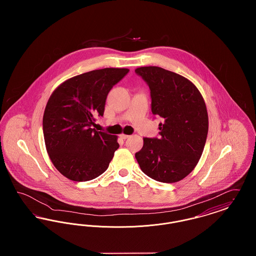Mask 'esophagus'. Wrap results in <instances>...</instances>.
Returning <instances> with one entry per match:
<instances>
[{"label": "esophagus", "mask_w": 256, "mask_h": 256, "mask_svg": "<svg viewBox=\"0 0 256 256\" xmlns=\"http://www.w3.org/2000/svg\"><path fill=\"white\" fill-rule=\"evenodd\" d=\"M120 137L122 138V140H126V139H128L130 137V135H128V134H121Z\"/></svg>", "instance_id": "34e87169"}]
</instances>
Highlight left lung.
<instances>
[{
	"instance_id": "left-lung-1",
	"label": "left lung",
	"mask_w": 256,
	"mask_h": 256,
	"mask_svg": "<svg viewBox=\"0 0 256 256\" xmlns=\"http://www.w3.org/2000/svg\"><path fill=\"white\" fill-rule=\"evenodd\" d=\"M148 86L152 112L160 116L159 137L144 138L135 154L141 170L159 182L182 180L202 156L208 132L204 98L190 80L156 66L135 70Z\"/></svg>"
}]
</instances>
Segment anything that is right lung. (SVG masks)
<instances>
[{
	"label": "right lung",
	"instance_id": "obj_1",
	"mask_svg": "<svg viewBox=\"0 0 256 256\" xmlns=\"http://www.w3.org/2000/svg\"><path fill=\"white\" fill-rule=\"evenodd\" d=\"M130 72L104 68L73 76L58 86L43 116L46 148L54 167L74 182H88L104 172L115 150L117 136L97 132L111 88Z\"/></svg>",
	"mask_w": 256,
	"mask_h": 256
}]
</instances>
